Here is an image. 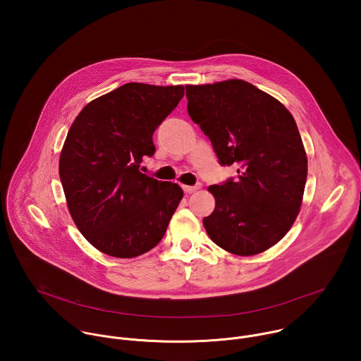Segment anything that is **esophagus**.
I'll return each instance as SVG.
<instances>
[{
	"label": "esophagus",
	"mask_w": 361,
	"mask_h": 361,
	"mask_svg": "<svg viewBox=\"0 0 361 361\" xmlns=\"http://www.w3.org/2000/svg\"><path fill=\"white\" fill-rule=\"evenodd\" d=\"M200 188H201V183H197L195 185H183V190H184L185 192H188V194L195 192V191L200 190Z\"/></svg>",
	"instance_id": "34e87169"
}]
</instances>
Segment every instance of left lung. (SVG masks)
I'll list each match as a JSON object with an SVG mask.
<instances>
[{"instance_id": "1", "label": "left lung", "mask_w": 361, "mask_h": 361, "mask_svg": "<svg viewBox=\"0 0 361 361\" xmlns=\"http://www.w3.org/2000/svg\"><path fill=\"white\" fill-rule=\"evenodd\" d=\"M187 110L221 166L237 178L209 187L216 209L202 219L210 238L237 255L260 254L295 221L307 180V156L290 111L243 80L187 85Z\"/></svg>"}]
</instances>
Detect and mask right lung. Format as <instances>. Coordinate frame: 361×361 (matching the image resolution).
<instances>
[{
  "label": "right lung",
  "instance_id": "1",
  "mask_svg": "<svg viewBox=\"0 0 361 361\" xmlns=\"http://www.w3.org/2000/svg\"><path fill=\"white\" fill-rule=\"evenodd\" d=\"M183 95V85L128 82L88 102L70 127L60 178L77 228L101 252L133 259L164 237L183 190L140 164Z\"/></svg>",
  "mask_w": 361,
  "mask_h": 361
}]
</instances>
